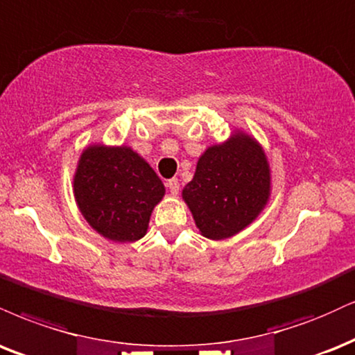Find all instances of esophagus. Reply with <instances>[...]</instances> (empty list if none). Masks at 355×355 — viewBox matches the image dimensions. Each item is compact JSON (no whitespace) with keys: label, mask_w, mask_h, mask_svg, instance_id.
Segmentation results:
<instances>
[{"label":"esophagus","mask_w":355,"mask_h":355,"mask_svg":"<svg viewBox=\"0 0 355 355\" xmlns=\"http://www.w3.org/2000/svg\"><path fill=\"white\" fill-rule=\"evenodd\" d=\"M166 189L170 190V193L172 195H177L178 190H180V185H178L177 178H170V180L166 182Z\"/></svg>","instance_id":"1"}]
</instances>
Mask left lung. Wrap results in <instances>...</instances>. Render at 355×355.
I'll list each match as a JSON object with an SVG mask.
<instances>
[{
  "label": "left lung",
  "mask_w": 355,
  "mask_h": 355,
  "mask_svg": "<svg viewBox=\"0 0 355 355\" xmlns=\"http://www.w3.org/2000/svg\"><path fill=\"white\" fill-rule=\"evenodd\" d=\"M270 193L266 153L253 137L236 130L203 152L182 196L203 236L225 240L258 218Z\"/></svg>",
  "instance_id": "obj_1"
}]
</instances>
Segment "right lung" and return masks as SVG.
Masks as SVG:
<instances>
[{
	"mask_svg": "<svg viewBox=\"0 0 355 355\" xmlns=\"http://www.w3.org/2000/svg\"><path fill=\"white\" fill-rule=\"evenodd\" d=\"M165 187L150 165L130 147L89 145L74 173L80 213L97 233L127 243L145 236Z\"/></svg>",
	"mask_w": 355,
	"mask_h": 355,
	"instance_id": "1",
	"label": "right lung"
}]
</instances>
